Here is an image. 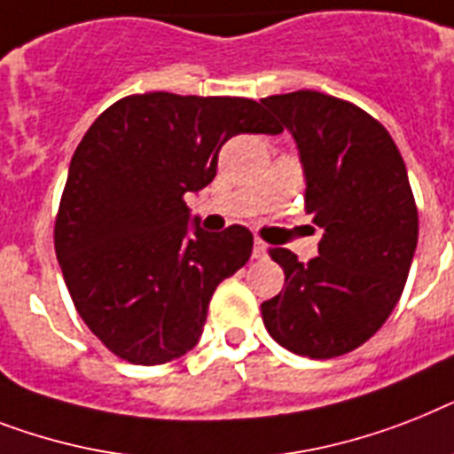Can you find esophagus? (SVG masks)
Wrapping results in <instances>:
<instances>
[{"instance_id": "1", "label": "esophagus", "mask_w": 454, "mask_h": 454, "mask_svg": "<svg viewBox=\"0 0 454 454\" xmlns=\"http://www.w3.org/2000/svg\"><path fill=\"white\" fill-rule=\"evenodd\" d=\"M265 254H268V245L261 242V239H254V249H252L254 259H265Z\"/></svg>"}]
</instances>
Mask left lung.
Instances as JSON below:
<instances>
[{
    "mask_svg": "<svg viewBox=\"0 0 454 454\" xmlns=\"http://www.w3.org/2000/svg\"><path fill=\"white\" fill-rule=\"evenodd\" d=\"M263 105L296 139L305 212L324 235L308 263L268 249L285 286L261 303V317L294 355L333 359L364 345L399 303L418 247V205L392 135L371 114L317 90Z\"/></svg>",
    "mask_w": 454,
    "mask_h": 454,
    "instance_id": "obj_1",
    "label": "left lung"
}]
</instances>
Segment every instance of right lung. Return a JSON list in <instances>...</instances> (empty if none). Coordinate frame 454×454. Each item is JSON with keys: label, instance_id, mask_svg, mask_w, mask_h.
Listing matches in <instances>:
<instances>
[{"label": "right lung", "instance_id": "1", "mask_svg": "<svg viewBox=\"0 0 454 454\" xmlns=\"http://www.w3.org/2000/svg\"><path fill=\"white\" fill-rule=\"evenodd\" d=\"M239 132H282L247 98L144 93L99 114L79 142L53 242L74 308L109 352L137 366L186 355L209 298L252 256L245 226L189 233L184 195L216 176Z\"/></svg>", "mask_w": 454, "mask_h": 454}]
</instances>
